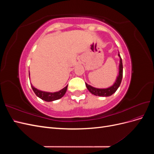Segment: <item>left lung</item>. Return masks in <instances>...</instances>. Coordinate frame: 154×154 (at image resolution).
I'll use <instances>...</instances> for the list:
<instances>
[{
	"instance_id": "1",
	"label": "left lung",
	"mask_w": 154,
	"mask_h": 154,
	"mask_svg": "<svg viewBox=\"0 0 154 154\" xmlns=\"http://www.w3.org/2000/svg\"><path fill=\"white\" fill-rule=\"evenodd\" d=\"M118 57H119V72L117 77H116L114 83H113V85L107 88H100L94 87L90 85L87 84V83H85L87 89L91 93V94H94L95 96H98L101 97H108L112 95L114 93H115V92L118 90V88H119L121 84V82H122V78H123V63H122V59L121 58L119 53H118Z\"/></svg>"
}]
</instances>
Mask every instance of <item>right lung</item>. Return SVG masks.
I'll return each mask as SVG.
<instances>
[{
  "label": "right lung",
  "instance_id": "obj_1",
  "mask_svg": "<svg viewBox=\"0 0 154 154\" xmlns=\"http://www.w3.org/2000/svg\"><path fill=\"white\" fill-rule=\"evenodd\" d=\"M29 76H30V73H29ZM29 80H30V78H29ZM31 86L32 87V91H34L36 96H38L39 98L42 99L44 101L49 102V101H53L59 100L61 98V97H62L65 95V94H66V92L67 89L68 85L66 87L63 88L62 89H61L60 91H57V92H46V91L39 90V89H38V88H35L33 85L31 84Z\"/></svg>",
  "mask_w": 154,
  "mask_h": 154
}]
</instances>
